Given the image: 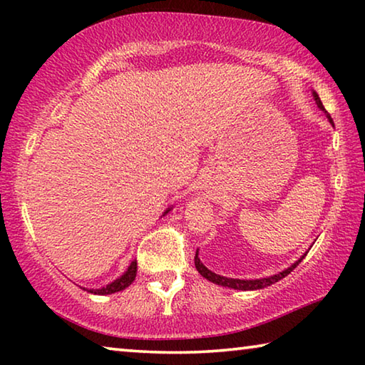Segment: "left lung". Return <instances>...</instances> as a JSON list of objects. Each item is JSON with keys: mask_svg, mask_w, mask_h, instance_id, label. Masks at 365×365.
<instances>
[{"mask_svg": "<svg viewBox=\"0 0 365 365\" xmlns=\"http://www.w3.org/2000/svg\"><path fill=\"white\" fill-rule=\"evenodd\" d=\"M312 96H314V101H316L317 108L320 110H324L327 119H329V122L331 123L333 127H335V123H333V119L330 117V114L327 113L322 101H320L319 95L316 93V91H312ZM306 256V255H304ZM304 256H301L298 261H296L294 264L289 265L288 269L279 272V274L275 275H270V277H264V279H252V280H242V279H228V277H224V275H219V274H214L212 270H209L205 264L201 262V259L197 257V251H196V256H195V265H196V270L200 272V274L205 277L206 280L215 283V285H220V287H228V288H233V289H243V292H251V289H261V288H265V287H270L272 283L279 282L282 280L283 277H287L289 272H292L293 269H296V265H298L302 259H304Z\"/></svg>", "mask_w": 365, "mask_h": 365, "instance_id": "obj_1", "label": "left lung"}]
</instances>
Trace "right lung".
Masks as SVG:
<instances>
[{
	"instance_id": "obj_1",
	"label": "right lung",
	"mask_w": 365,
	"mask_h": 365,
	"mask_svg": "<svg viewBox=\"0 0 365 365\" xmlns=\"http://www.w3.org/2000/svg\"><path fill=\"white\" fill-rule=\"evenodd\" d=\"M172 207H168L165 209V212L163 215L168 214L170 211ZM135 277H137V261H132L130 265H128V269L123 272V274L119 277V279H115L114 282L108 283L106 287H101V288H83L85 292L88 293H93V294H113V293H117V292H122V289H125L127 287L132 285V282L135 280Z\"/></svg>"
}]
</instances>
